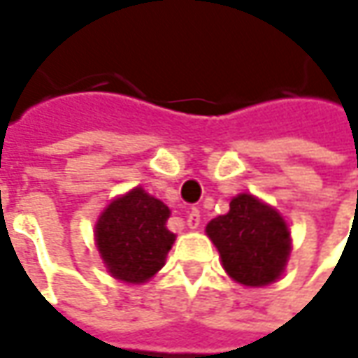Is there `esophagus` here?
<instances>
[{
	"label": "esophagus",
	"mask_w": 358,
	"mask_h": 358,
	"mask_svg": "<svg viewBox=\"0 0 358 358\" xmlns=\"http://www.w3.org/2000/svg\"><path fill=\"white\" fill-rule=\"evenodd\" d=\"M186 224L190 226V228H198V226H200V210L192 208L190 212H188Z\"/></svg>",
	"instance_id": "esophagus-1"
}]
</instances>
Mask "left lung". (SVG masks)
<instances>
[{"label":"left lung","instance_id":"1","mask_svg":"<svg viewBox=\"0 0 358 358\" xmlns=\"http://www.w3.org/2000/svg\"><path fill=\"white\" fill-rule=\"evenodd\" d=\"M226 272L241 285L264 287L285 271L290 234L280 214L255 196L232 198L230 210L206 226Z\"/></svg>","mask_w":358,"mask_h":358}]
</instances>
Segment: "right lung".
I'll use <instances>...</instances> for the list:
<instances>
[{"mask_svg": "<svg viewBox=\"0 0 358 358\" xmlns=\"http://www.w3.org/2000/svg\"><path fill=\"white\" fill-rule=\"evenodd\" d=\"M168 206L142 188L116 198L96 224L100 255L120 280L144 282L162 268L174 234L166 228Z\"/></svg>", "mask_w": 358, "mask_h": 358, "instance_id": "obj_1", "label": "right lung"}]
</instances>
